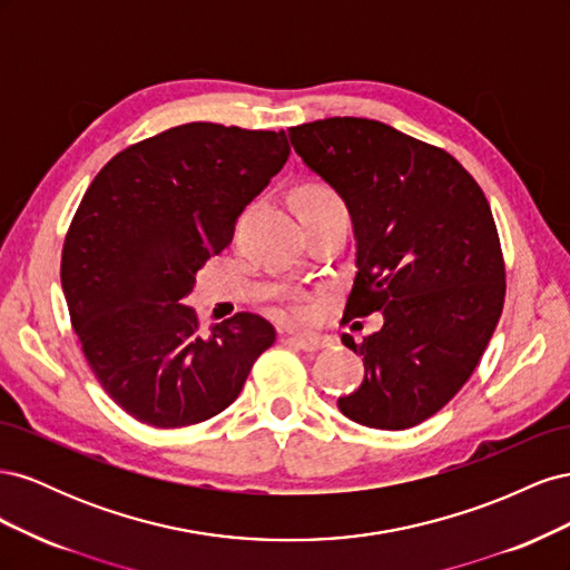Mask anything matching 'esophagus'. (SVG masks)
I'll return each instance as SVG.
<instances>
[{
    "mask_svg": "<svg viewBox=\"0 0 570 570\" xmlns=\"http://www.w3.org/2000/svg\"><path fill=\"white\" fill-rule=\"evenodd\" d=\"M289 340L304 352H318L331 344V337H323V335H289Z\"/></svg>",
    "mask_w": 570,
    "mask_h": 570,
    "instance_id": "34e87169",
    "label": "esophagus"
}]
</instances>
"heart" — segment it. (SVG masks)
Listing matches in <instances>:
<instances>
[{"instance_id": "obj_1", "label": "heart", "mask_w": 570, "mask_h": 570, "mask_svg": "<svg viewBox=\"0 0 570 570\" xmlns=\"http://www.w3.org/2000/svg\"><path fill=\"white\" fill-rule=\"evenodd\" d=\"M308 204H342V199H340V195L335 193L333 187L316 183V185H306L302 193H299V206H308ZM312 312H314V304H312V299H308V297L292 295L287 299V314L292 318L306 321L308 316H312Z\"/></svg>"}]
</instances>
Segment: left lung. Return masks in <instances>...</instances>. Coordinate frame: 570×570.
Wrapping results in <instances>:
<instances>
[{
    "mask_svg": "<svg viewBox=\"0 0 570 570\" xmlns=\"http://www.w3.org/2000/svg\"><path fill=\"white\" fill-rule=\"evenodd\" d=\"M287 132L354 223L344 316L385 318L361 342L342 335L366 373L337 406L375 430L419 425L473 375L502 316L507 266L488 197L450 151L381 120L335 116Z\"/></svg>",
    "mask_w": 570,
    "mask_h": 570,
    "instance_id": "obj_1",
    "label": "left lung"
}]
</instances>
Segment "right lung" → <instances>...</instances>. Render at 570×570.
I'll return each instance as SVG.
<instances>
[{"label":"right lung","mask_w":570,"mask_h":570,"mask_svg":"<svg viewBox=\"0 0 570 570\" xmlns=\"http://www.w3.org/2000/svg\"><path fill=\"white\" fill-rule=\"evenodd\" d=\"M287 157L283 130L197 120L118 151L82 195L61 287L88 366L135 421L214 419L275 342V327L249 312L202 331L185 299Z\"/></svg>","instance_id":"right-lung-1"}]
</instances>
